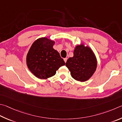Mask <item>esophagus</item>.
Listing matches in <instances>:
<instances>
[{
	"label": "esophagus",
	"instance_id": "esophagus-1",
	"mask_svg": "<svg viewBox=\"0 0 122 122\" xmlns=\"http://www.w3.org/2000/svg\"><path fill=\"white\" fill-rule=\"evenodd\" d=\"M67 59H68L67 58H65V59H64V61H65V62H67Z\"/></svg>",
	"mask_w": 122,
	"mask_h": 122
}]
</instances>
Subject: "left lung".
<instances>
[{"label": "left lung", "instance_id": "1", "mask_svg": "<svg viewBox=\"0 0 122 122\" xmlns=\"http://www.w3.org/2000/svg\"><path fill=\"white\" fill-rule=\"evenodd\" d=\"M66 66L70 70L72 78L76 81H85L94 74L97 62L91 48L81 45L75 47L74 56L68 59Z\"/></svg>", "mask_w": 122, "mask_h": 122}]
</instances>
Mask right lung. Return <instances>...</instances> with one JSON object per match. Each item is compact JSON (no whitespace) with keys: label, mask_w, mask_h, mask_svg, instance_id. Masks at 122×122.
<instances>
[{"label":"right lung","mask_w":122,"mask_h":122,"mask_svg":"<svg viewBox=\"0 0 122 122\" xmlns=\"http://www.w3.org/2000/svg\"><path fill=\"white\" fill-rule=\"evenodd\" d=\"M55 42L47 38L36 40L31 46L26 56V64L33 74L40 79L55 75L56 71L65 65L59 53L53 48Z\"/></svg>","instance_id":"add662e5"}]
</instances>
